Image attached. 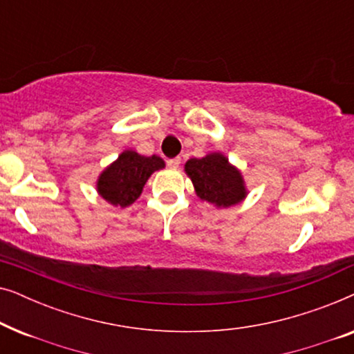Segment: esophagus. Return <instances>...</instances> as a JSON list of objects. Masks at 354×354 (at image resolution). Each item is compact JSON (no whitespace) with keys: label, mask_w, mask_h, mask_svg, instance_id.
Returning <instances> with one entry per match:
<instances>
[{"label":"esophagus","mask_w":354,"mask_h":354,"mask_svg":"<svg viewBox=\"0 0 354 354\" xmlns=\"http://www.w3.org/2000/svg\"><path fill=\"white\" fill-rule=\"evenodd\" d=\"M167 166L171 169H177L180 166V158H174V159H167Z\"/></svg>","instance_id":"esophagus-1"}]
</instances>
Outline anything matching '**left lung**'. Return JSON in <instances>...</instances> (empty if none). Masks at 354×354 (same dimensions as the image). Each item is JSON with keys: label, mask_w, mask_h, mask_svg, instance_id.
I'll use <instances>...</instances> for the list:
<instances>
[{"label": "left lung", "mask_w": 354, "mask_h": 354, "mask_svg": "<svg viewBox=\"0 0 354 354\" xmlns=\"http://www.w3.org/2000/svg\"><path fill=\"white\" fill-rule=\"evenodd\" d=\"M185 174L195 187L198 198L216 207L239 205L248 195L241 172L222 153L192 158L185 162Z\"/></svg>", "instance_id": "obj_1"}]
</instances>
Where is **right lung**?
I'll return each mask as SVG.
<instances>
[{
  "label": "right lung",
  "mask_w": 354,
  "mask_h": 354,
  "mask_svg": "<svg viewBox=\"0 0 354 354\" xmlns=\"http://www.w3.org/2000/svg\"><path fill=\"white\" fill-rule=\"evenodd\" d=\"M164 167L166 164L156 154L143 156L133 149H125L100 174L96 192L109 205L127 207L138 200L151 174Z\"/></svg>",
  "instance_id": "obj_1"
}]
</instances>
